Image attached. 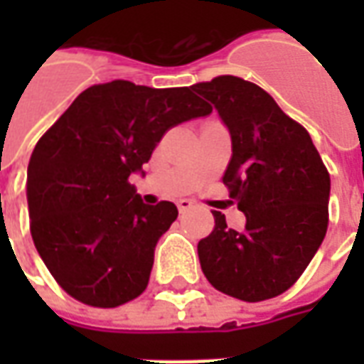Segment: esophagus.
Wrapping results in <instances>:
<instances>
[{
	"label": "esophagus",
	"mask_w": 364,
	"mask_h": 364,
	"mask_svg": "<svg viewBox=\"0 0 364 364\" xmlns=\"http://www.w3.org/2000/svg\"><path fill=\"white\" fill-rule=\"evenodd\" d=\"M193 205H195V203H193V200H189V198H181V200H177V208H179V213L189 210Z\"/></svg>",
	"instance_id": "1"
}]
</instances>
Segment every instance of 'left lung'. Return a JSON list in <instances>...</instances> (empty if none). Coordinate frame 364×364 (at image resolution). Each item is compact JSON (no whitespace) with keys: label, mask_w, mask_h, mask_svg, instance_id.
Masks as SVG:
<instances>
[{"label":"left lung","mask_w":364,"mask_h":364,"mask_svg":"<svg viewBox=\"0 0 364 364\" xmlns=\"http://www.w3.org/2000/svg\"><path fill=\"white\" fill-rule=\"evenodd\" d=\"M191 90L228 127L232 158L222 183L245 214V230L236 232L214 210V230L198 242L200 269L228 296H279L300 279L328 232V169L308 130L259 85L218 75Z\"/></svg>","instance_id":"left-lung-1"}]
</instances>
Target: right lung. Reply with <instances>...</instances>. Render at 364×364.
Here are the masks:
<instances>
[{
	"label": "right lung",
	"mask_w": 364,
	"mask_h": 364,
	"mask_svg": "<svg viewBox=\"0 0 364 364\" xmlns=\"http://www.w3.org/2000/svg\"><path fill=\"white\" fill-rule=\"evenodd\" d=\"M210 111L191 87L114 80L80 93L41 136L27 169L31 236L70 296L117 308L146 290L177 206L144 205L128 179L169 128Z\"/></svg>",
	"instance_id": "1"
}]
</instances>
